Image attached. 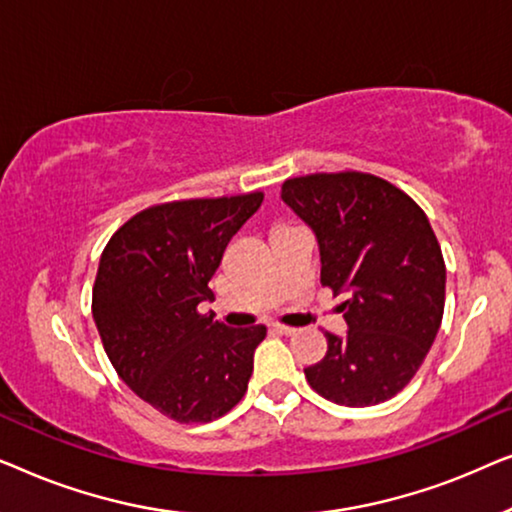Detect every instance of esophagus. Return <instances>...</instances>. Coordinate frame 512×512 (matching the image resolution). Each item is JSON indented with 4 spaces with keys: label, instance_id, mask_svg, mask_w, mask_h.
<instances>
[{
    "label": "esophagus",
    "instance_id": "34e87169",
    "mask_svg": "<svg viewBox=\"0 0 512 512\" xmlns=\"http://www.w3.org/2000/svg\"><path fill=\"white\" fill-rule=\"evenodd\" d=\"M270 328H272V331H275V333H279V335H293V333H296V328H293V326H284V324H272Z\"/></svg>",
    "mask_w": 512,
    "mask_h": 512
}]
</instances>
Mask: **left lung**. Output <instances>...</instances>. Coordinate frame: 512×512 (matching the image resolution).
<instances>
[{
    "label": "left lung",
    "mask_w": 512,
    "mask_h": 512,
    "mask_svg": "<svg viewBox=\"0 0 512 512\" xmlns=\"http://www.w3.org/2000/svg\"><path fill=\"white\" fill-rule=\"evenodd\" d=\"M282 198L321 251V284L347 335L324 333L326 356L305 368L310 387L347 408L394 398L417 375L445 310V261L424 209L408 193L359 170L286 179Z\"/></svg>",
    "instance_id": "left-lung-1"
}]
</instances>
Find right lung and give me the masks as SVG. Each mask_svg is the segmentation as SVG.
Wrapping results in <instances>:
<instances>
[{"label":"right lung","instance_id":"right-lung-1","mask_svg":"<svg viewBox=\"0 0 512 512\" xmlns=\"http://www.w3.org/2000/svg\"><path fill=\"white\" fill-rule=\"evenodd\" d=\"M263 191L146 207L111 235L93 286V317L111 366L179 424L219 419L242 401L265 326L228 328L202 314L209 279Z\"/></svg>","mask_w":512,"mask_h":512}]
</instances>
